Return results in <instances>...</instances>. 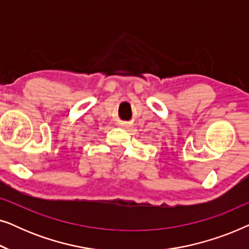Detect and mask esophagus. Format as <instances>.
<instances>
[{"instance_id":"esophagus-1","label":"esophagus","mask_w":249,"mask_h":249,"mask_svg":"<svg viewBox=\"0 0 249 249\" xmlns=\"http://www.w3.org/2000/svg\"><path fill=\"white\" fill-rule=\"evenodd\" d=\"M120 127L124 128V129H128L129 127H130V124H127V122H121L120 124Z\"/></svg>"}]
</instances>
